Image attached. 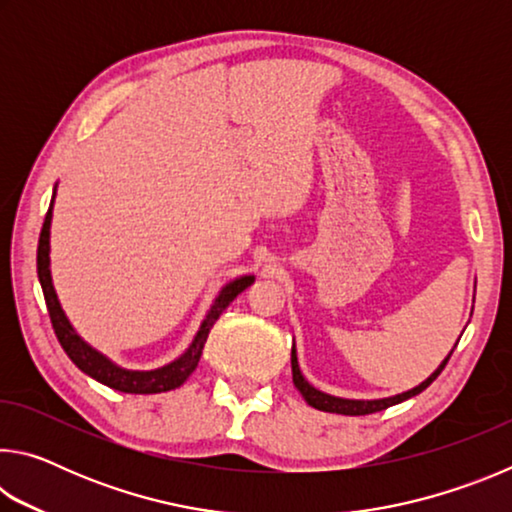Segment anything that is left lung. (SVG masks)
Listing matches in <instances>:
<instances>
[{
  "label": "left lung",
  "mask_w": 512,
  "mask_h": 512,
  "mask_svg": "<svg viewBox=\"0 0 512 512\" xmlns=\"http://www.w3.org/2000/svg\"><path fill=\"white\" fill-rule=\"evenodd\" d=\"M454 352V350H452ZM452 352L447 354V359L440 363L438 370L433 372V375L429 379H424L420 386L411 388V391H406L402 395H395V397H386V400H370V402H363V400H341V397H332V395H325L316 391L314 386H309L305 377L300 375V368H298V357H296V345L291 348V372H293V384H296V388L300 391V395L305 397V402L309 406H314V409L318 411H327V413H341V415H368V413H377V411H384L388 409V406L393 404H400L404 400H409V397L422 393L424 388H427L433 379H436L440 372H443V368L447 366L449 357H452Z\"/></svg>",
  "instance_id": "1"
}]
</instances>
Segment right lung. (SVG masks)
Returning a JSON list of instances; mask_svg holds the SVG:
<instances>
[{"mask_svg":"<svg viewBox=\"0 0 512 512\" xmlns=\"http://www.w3.org/2000/svg\"><path fill=\"white\" fill-rule=\"evenodd\" d=\"M54 205V201H51ZM51 205L45 216V223H42V232H40V241H38V277H40V287L42 293H45V302H47V311L51 318V327H54L58 343L63 345V350L69 359L76 363V368L83 370L85 375H90L92 379L101 381L115 391L121 393H140V395H151V393H164V391H173V388L183 386L187 377L192 375L198 366V359H201L203 348L207 336H210V329L214 327L216 320L225 311V307L235 300L241 291L248 289L253 284L255 277L246 275L239 277L232 284H228L219 298L210 309V314L203 320L201 329H198L194 343L189 345V350L183 354V357L176 359L169 366L151 370V372H133V370H124L117 368L115 363H110L106 357H101L97 350H92L88 343H83L79 339V334L74 332L69 320L65 318L63 309H60V302L56 298L54 284H51V273H49V225H51Z\"/></svg>","mask_w":512,"mask_h":512,"instance_id":"add662e5","label":"right lung"}]
</instances>
